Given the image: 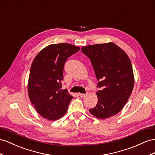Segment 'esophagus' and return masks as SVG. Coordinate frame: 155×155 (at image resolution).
Instances as JSON below:
<instances>
[{"instance_id":"esophagus-1","label":"esophagus","mask_w":155,"mask_h":155,"mask_svg":"<svg viewBox=\"0 0 155 155\" xmlns=\"http://www.w3.org/2000/svg\"><path fill=\"white\" fill-rule=\"evenodd\" d=\"M86 95H87V94H79V96H80L82 98V97H86Z\"/></svg>"}]
</instances>
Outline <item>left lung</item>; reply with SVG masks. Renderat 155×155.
Listing matches in <instances>:
<instances>
[{
	"label": "left lung",
	"instance_id": "1",
	"mask_svg": "<svg viewBox=\"0 0 155 155\" xmlns=\"http://www.w3.org/2000/svg\"><path fill=\"white\" fill-rule=\"evenodd\" d=\"M82 53L90 59L99 81L98 101L89 110L105 119L115 115L125 105L132 92L134 78L128 55L115 44H97L82 47Z\"/></svg>",
	"mask_w": 155,
	"mask_h": 155
}]
</instances>
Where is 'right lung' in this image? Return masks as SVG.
I'll return each instance as SVG.
<instances>
[{"instance_id":"add662e5","label":"right lung","mask_w":155,"mask_h":155,"mask_svg":"<svg viewBox=\"0 0 155 155\" xmlns=\"http://www.w3.org/2000/svg\"><path fill=\"white\" fill-rule=\"evenodd\" d=\"M80 48L67 43L51 45L37 55L31 67L28 82L30 101L42 117L51 120L66 113L73 98L61 90L65 63Z\"/></svg>"}]
</instances>
